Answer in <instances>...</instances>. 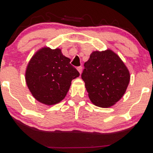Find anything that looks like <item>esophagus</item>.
I'll return each mask as SVG.
<instances>
[{"instance_id":"obj_1","label":"esophagus","mask_w":153,"mask_h":153,"mask_svg":"<svg viewBox=\"0 0 153 153\" xmlns=\"http://www.w3.org/2000/svg\"><path fill=\"white\" fill-rule=\"evenodd\" d=\"M82 69V68L81 66H79V67H78V68H77V70H78V71L79 72V73H80V74L81 73Z\"/></svg>"}]
</instances>
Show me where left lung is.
Returning a JSON list of instances; mask_svg holds the SVG:
<instances>
[{
  "instance_id": "8db88e82",
  "label": "left lung",
  "mask_w": 153,
  "mask_h": 153,
  "mask_svg": "<svg viewBox=\"0 0 153 153\" xmlns=\"http://www.w3.org/2000/svg\"><path fill=\"white\" fill-rule=\"evenodd\" d=\"M84 67L81 78L95 106L108 108L122 99L130 74L118 54L111 50L94 51Z\"/></svg>"
}]
</instances>
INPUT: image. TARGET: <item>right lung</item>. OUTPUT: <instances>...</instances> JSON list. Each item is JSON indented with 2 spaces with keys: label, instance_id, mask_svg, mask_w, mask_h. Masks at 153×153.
<instances>
[{
  "label": "right lung",
  "instance_id": "add662e5",
  "mask_svg": "<svg viewBox=\"0 0 153 153\" xmlns=\"http://www.w3.org/2000/svg\"><path fill=\"white\" fill-rule=\"evenodd\" d=\"M59 48L42 47L32 56L25 78L34 98L45 105H54L65 99L71 81L80 75Z\"/></svg>",
  "mask_w": 153,
  "mask_h": 153
}]
</instances>
